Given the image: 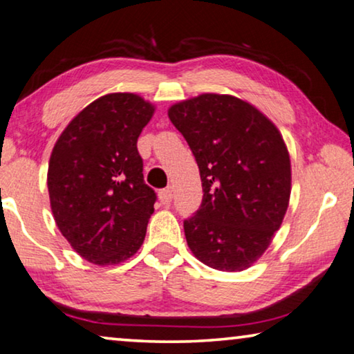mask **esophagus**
<instances>
[{"instance_id": "obj_1", "label": "esophagus", "mask_w": 354, "mask_h": 354, "mask_svg": "<svg viewBox=\"0 0 354 354\" xmlns=\"http://www.w3.org/2000/svg\"><path fill=\"white\" fill-rule=\"evenodd\" d=\"M158 198H160V202L162 203H170L171 202V198H173V192H171V187H165V189H162L160 192H158Z\"/></svg>"}]
</instances>
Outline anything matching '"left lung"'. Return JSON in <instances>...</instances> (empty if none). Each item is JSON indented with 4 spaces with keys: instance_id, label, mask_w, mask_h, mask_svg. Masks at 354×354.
Returning a JSON list of instances; mask_svg holds the SVG:
<instances>
[{
    "instance_id": "obj_1",
    "label": "left lung",
    "mask_w": 354,
    "mask_h": 354,
    "mask_svg": "<svg viewBox=\"0 0 354 354\" xmlns=\"http://www.w3.org/2000/svg\"><path fill=\"white\" fill-rule=\"evenodd\" d=\"M168 117L196 157L203 198L184 220L187 245L202 263L242 271L263 255L288 207L290 157L260 111L227 94H201Z\"/></svg>"
}]
</instances>
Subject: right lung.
I'll use <instances>...</instances> for the list:
<instances>
[{
	"label": "right lung",
	"mask_w": 354,
	"mask_h": 354,
	"mask_svg": "<svg viewBox=\"0 0 354 354\" xmlns=\"http://www.w3.org/2000/svg\"><path fill=\"white\" fill-rule=\"evenodd\" d=\"M152 113L136 94H107L84 107L53 149L51 210L84 260L117 265L142 245L157 194L144 181L136 144Z\"/></svg>",
	"instance_id": "1"
}]
</instances>
